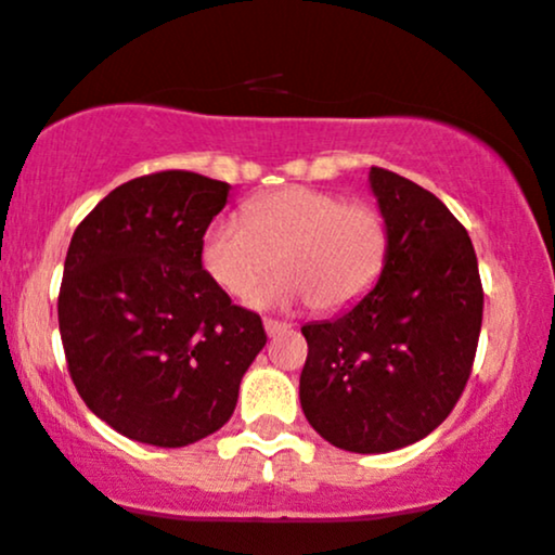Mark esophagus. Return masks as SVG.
<instances>
[{"mask_svg":"<svg viewBox=\"0 0 555 555\" xmlns=\"http://www.w3.org/2000/svg\"><path fill=\"white\" fill-rule=\"evenodd\" d=\"M263 328H266V333H269V336H279V333H286V331H292V325H286V323H279V320H263Z\"/></svg>","mask_w":555,"mask_h":555,"instance_id":"34e87169","label":"esophagus"}]
</instances>
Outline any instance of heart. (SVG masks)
I'll return each mask as SVG.
<instances>
[{"mask_svg": "<svg viewBox=\"0 0 555 555\" xmlns=\"http://www.w3.org/2000/svg\"><path fill=\"white\" fill-rule=\"evenodd\" d=\"M385 248V219L375 206L292 185L250 202L243 219H217L204 235L202 263L232 297H250L279 263L284 273L260 292V305L344 310L375 284Z\"/></svg>", "mask_w": 555, "mask_h": 555, "instance_id": "1", "label": "heart"}]
</instances>
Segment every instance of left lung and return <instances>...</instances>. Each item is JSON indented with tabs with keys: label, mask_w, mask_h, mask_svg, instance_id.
I'll list each match as a JSON object with an SVG mask.
<instances>
[{
	"label": "left lung",
	"mask_w": 555,
	"mask_h": 555,
	"mask_svg": "<svg viewBox=\"0 0 555 555\" xmlns=\"http://www.w3.org/2000/svg\"><path fill=\"white\" fill-rule=\"evenodd\" d=\"M385 219L377 284L333 320L302 325L299 403L325 442L375 455L431 434L470 377L483 320L465 227L413 180L372 168Z\"/></svg>",
	"instance_id": "8db88e82"
}]
</instances>
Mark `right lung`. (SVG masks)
I'll list each match as a JSON object with an SVG mask.
<instances>
[{"mask_svg":"<svg viewBox=\"0 0 555 555\" xmlns=\"http://www.w3.org/2000/svg\"><path fill=\"white\" fill-rule=\"evenodd\" d=\"M227 196L230 183L189 170L133 178L72 235L59 292L72 383L133 442L185 447L222 429L266 346L260 318L202 266Z\"/></svg>","mask_w":555,"mask_h":555,"instance_id":"obj_1","label":"right lung"}]
</instances>
